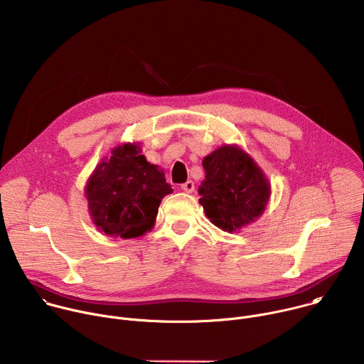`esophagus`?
Segmentation results:
<instances>
[{
  "instance_id": "34e87169",
  "label": "esophagus",
  "mask_w": 364,
  "mask_h": 364,
  "mask_svg": "<svg viewBox=\"0 0 364 364\" xmlns=\"http://www.w3.org/2000/svg\"><path fill=\"white\" fill-rule=\"evenodd\" d=\"M181 190H184L186 193H193L194 191V183L191 180L186 181L184 184H181Z\"/></svg>"
}]
</instances>
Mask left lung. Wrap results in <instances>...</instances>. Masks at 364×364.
<instances>
[{
	"instance_id": "obj_1",
	"label": "left lung",
	"mask_w": 364,
	"mask_h": 364,
	"mask_svg": "<svg viewBox=\"0 0 364 364\" xmlns=\"http://www.w3.org/2000/svg\"><path fill=\"white\" fill-rule=\"evenodd\" d=\"M205 180L198 193L205 216L225 232L240 229L261 216L271 187L247 154L220 146L203 160Z\"/></svg>"
}]
</instances>
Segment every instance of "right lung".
Returning a JSON list of instances; mask_svg holds the SVG:
<instances>
[{
	"label": "right lung",
	"mask_w": 364,
	"mask_h": 364,
	"mask_svg": "<svg viewBox=\"0 0 364 364\" xmlns=\"http://www.w3.org/2000/svg\"><path fill=\"white\" fill-rule=\"evenodd\" d=\"M138 145L125 144L102 161L86 186L95 225L109 236L136 237L154 226L171 187L159 166L149 164Z\"/></svg>",
	"instance_id": "right-lung-1"
}]
</instances>
